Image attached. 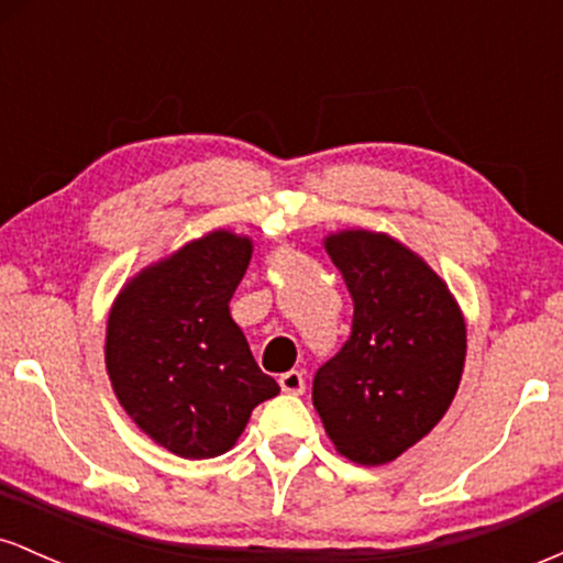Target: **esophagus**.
Instances as JSON below:
<instances>
[{
    "label": "esophagus",
    "instance_id": "esophagus-1",
    "mask_svg": "<svg viewBox=\"0 0 563 563\" xmlns=\"http://www.w3.org/2000/svg\"><path fill=\"white\" fill-rule=\"evenodd\" d=\"M280 389L286 394H303V389H307V380H303V373L301 371H288L283 373L280 378Z\"/></svg>",
    "mask_w": 563,
    "mask_h": 563
}]
</instances>
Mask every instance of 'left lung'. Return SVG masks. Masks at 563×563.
Wrapping results in <instances>:
<instances>
[{
    "mask_svg": "<svg viewBox=\"0 0 563 563\" xmlns=\"http://www.w3.org/2000/svg\"><path fill=\"white\" fill-rule=\"evenodd\" d=\"M325 251L354 318L346 344L314 373L312 402L341 455L380 466L448 412L466 363V322L442 277L384 232H335Z\"/></svg>",
    "mask_w": 563,
    "mask_h": 563,
    "instance_id": "left-lung-1",
    "label": "left lung"
}]
</instances>
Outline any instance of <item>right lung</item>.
<instances>
[{"label": "right lung", "instance_id": "obj_1", "mask_svg": "<svg viewBox=\"0 0 563 563\" xmlns=\"http://www.w3.org/2000/svg\"><path fill=\"white\" fill-rule=\"evenodd\" d=\"M251 251L249 238L209 232L129 280L108 318L115 397L153 442L187 461L228 452L251 410L280 391L230 314Z\"/></svg>", "mask_w": 563, "mask_h": 563}]
</instances>
